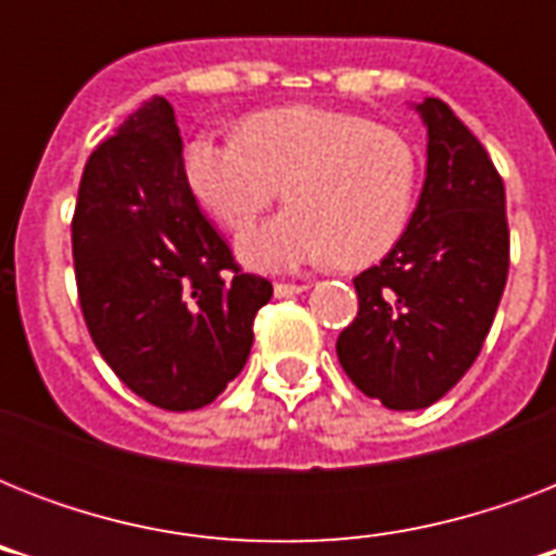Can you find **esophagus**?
<instances>
[{"label": "esophagus", "instance_id": "esophagus-1", "mask_svg": "<svg viewBox=\"0 0 556 556\" xmlns=\"http://www.w3.org/2000/svg\"><path fill=\"white\" fill-rule=\"evenodd\" d=\"M305 286H300V282H277L274 286V294L277 296H294V294H303Z\"/></svg>", "mask_w": 556, "mask_h": 556}]
</instances>
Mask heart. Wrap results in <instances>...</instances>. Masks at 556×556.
<instances>
[{"label": "heart", "instance_id": "obj_1", "mask_svg": "<svg viewBox=\"0 0 556 556\" xmlns=\"http://www.w3.org/2000/svg\"><path fill=\"white\" fill-rule=\"evenodd\" d=\"M195 199L230 230L277 201L291 204L239 239L256 268L331 260L364 268L404 236L418 190V155L404 135L352 112L268 109L239 126L236 141L195 138L185 152Z\"/></svg>", "mask_w": 556, "mask_h": 556}]
</instances>
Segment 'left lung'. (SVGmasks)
<instances>
[{"instance_id": "8db88e82", "label": "left lung", "mask_w": 556, "mask_h": 556, "mask_svg": "<svg viewBox=\"0 0 556 556\" xmlns=\"http://www.w3.org/2000/svg\"><path fill=\"white\" fill-rule=\"evenodd\" d=\"M427 178L404 236L355 277L357 317L338 357L364 395L424 409L447 395L482 352L508 282L505 185L453 109L424 98Z\"/></svg>"}]
</instances>
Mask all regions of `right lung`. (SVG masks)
I'll return each instance as SVG.
<instances>
[{
    "label": "right lung",
    "mask_w": 556,
    "mask_h": 556,
    "mask_svg": "<svg viewBox=\"0 0 556 556\" xmlns=\"http://www.w3.org/2000/svg\"><path fill=\"white\" fill-rule=\"evenodd\" d=\"M164 98L135 109L86 161L72 218L83 320L112 371L143 401L187 413L225 392L274 294L244 274L201 213Z\"/></svg>",
    "instance_id": "right-lung-1"
}]
</instances>
